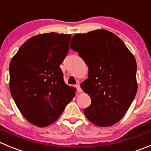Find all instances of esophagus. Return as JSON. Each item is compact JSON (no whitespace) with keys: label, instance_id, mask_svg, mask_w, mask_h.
Returning a JSON list of instances; mask_svg holds the SVG:
<instances>
[{"label":"esophagus","instance_id":"obj_1","mask_svg":"<svg viewBox=\"0 0 151 151\" xmlns=\"http://www.w3.org/2000/svg\"><path fill=\"white\" fill-rule=\"evenodd\" d=\"M76 88H77V92H79V93H80V92H82V88H80V86L79 85H77L76 86Z\"/></svg>","mask_w":151,"mask_h":151}]
</instances>
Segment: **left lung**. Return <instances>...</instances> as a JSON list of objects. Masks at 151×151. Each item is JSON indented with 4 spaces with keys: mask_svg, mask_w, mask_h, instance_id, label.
<instances>
[{
    "mask_svg": "<svg viewBox=\"0 0 151 151\" xmlns=\"http://www.w3.org/2000/svg\"><path fill=\"white\" fill-rule=\"evenodd\" d=\"M72 39L70 47L88 68V78L80 85L91 100L84 114L97 126H112L123 118L136 95V60L116 35L105 29Z\"/></svg>",
    "mask_w": 151,
    "mask_h": 151,
    "instance_id": "1",
    "label": "left lung"
}]
</instances>
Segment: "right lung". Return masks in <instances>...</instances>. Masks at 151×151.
I'll list each match as a JSON object with an SVG mask.
<instances>
[{
  "label": "right lung",
  "mask_w": 151,
  "mask_h": 151,
  "mask_svg": "<svg viewBox=\"0 0 151 151\" xmlns=\"http://www.w3.org/2000/svg\"><path fill=\"white\" fill-rule=\"evenodd\" d=\"M70 34L44 33L21 46L9 64L12 98L29 122L45 127L58 119L75 95L60 65L69 50Z\"/></svg>",
  "instance_id": "add662e5"
}]
</instances>
